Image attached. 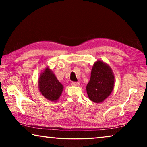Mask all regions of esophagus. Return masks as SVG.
Segmentation results:
<instances>
[{
  "label": "esophagus",
  "instance_id": "esophagus-1",
  "mask_svg": "<svg viewBox=\"0 0 147 147\" xmlns=\"http://www.w3.org/2000/svg\"><path fill=\"white\" fill-rule=\"evenodd\" d=\"M71 85L73 86H80V83L76 82H72Z\"/></svg>",
  "mask_w": 147,
  "mask_h": 147
}]
</instances>
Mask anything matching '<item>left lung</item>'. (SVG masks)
I'll list each match as a JSON object with an SVG mask.
<instances>
[{"label": "left lung", "instance_id": "left-lung-1", "mask_svg": "<svg viewBox=\"0 0 147 147\" xmlns=\"http://www.w3.org/2000/svg\"><path fill=\"white\" fill-rule=\"evenodd\" d=\"M115 76L110 66L103 61L97 60L91 69V78L86 86L88 97L95 103H101L112 92Z\"/></svg>", "mask_w": 147, "mask_h": 147}]
</instances>
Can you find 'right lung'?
<instances>
[{"mask_svg":"<svg viewBox=\"0 0 147 147\" xmlns=\"http://www.w3.org/2000/svg\"><path fill=\"white\" fill-rule=\"evenodd\" d=\"M38 88L45 98L50 101L56 102L61 96L63 86L57 79L53 71L47 67L39 75Z\"/></svg>","mask_w":147,"mask_h":147,"instance_id":"obj_1","label":"right lung"}]
</instances>
